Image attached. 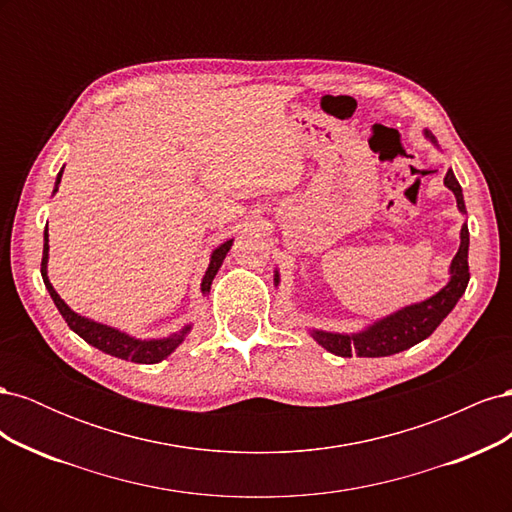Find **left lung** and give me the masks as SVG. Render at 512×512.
<instances>
[{
	"instance_id": "1",
	"label": "left lung",
	"mask_w": 512,
	"mask_h": 512,
	"mask_svg": "<svg viewBox=\"0 0 512 512\" xmlns=\"http://www.w3.org/2000/svg\"><path fill=\"white\" fill-rule=\"evenodd\" d=\"M425 136L436 145V138L431 132L425 130ZM444 185L451 190L457 198V207L461 213H466V205H463L461 185L455 179L453 170H448L444 177ZM468 247H470V232L468 226H461V245L459 252L455 254L451 262V280L448 284L433 294V297L408 305L399 312L386 316L361 333H327V331H312V337L316 342L337 356H391L401 350H408L414 344L423 342L433 331L438 329V324L451 314V309L461 299V294L466 292L470 282V267H468ZM280 282V275L275 271V284Z\"/></svg>"
}]
</instances>
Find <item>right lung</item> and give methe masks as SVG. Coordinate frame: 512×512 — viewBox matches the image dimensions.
<instances>
[{"label":"right lung","instance_id":"right-lung-1","mask_svg":"<svg viewBox=\"0 0 512 512\" xmlns=\"http://www.w3.org/2000/svg\"><path fill=\"white\" fill-rule=\"evenodd\" d=\"M61 175H64V168L59 170L53 194L57 192V185L61 181ZM230 245H232V239L222 243L218 250H213L209 269H207V273L203 277V284H200V290H203V294H207L211 290L213 277L218 275L222 262H224L228 250H230ZM46 262H49V228L44 230V250H42V265H40L44 286H46V290H49L53 303L59 309V314L64 316V320L68 322V327L76 335L83 337L87 344H91V346L106 352V354L117 356V359H123V361L143 363V365L160 363L162 359H166L170 352H175V348L183 342L185 335H188V331L192 329V327H183L179 333H173V335L164 337V339H134V337L121 333V331H117L113 327H106V324H100V322H94V320H89L85 316H79L76 312H72V309L64 303V299H61L59 294L55 292V288L51 286L49 275H46Z\"/></svg>","mask_w":512,"mask_h":512}]
</instances>
